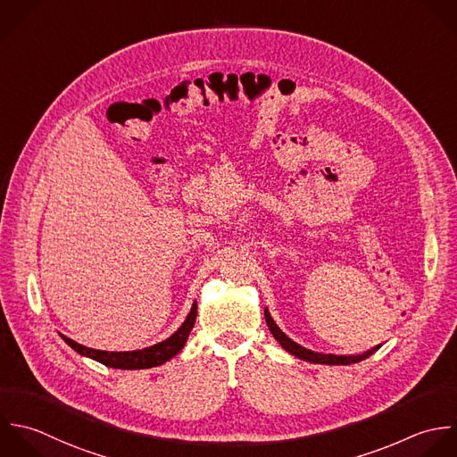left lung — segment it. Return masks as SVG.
Returning a JSON list of instances; mask_svg holds the SVG:
<instances>
[{
	"label": "left lung",
	"mask_w": 457,
	"mask_h": 457,
	"mask_svg": "<svg viewBox=\"0 0 457 457\" xmlns=\"http://www.w3.org/2000/svg\"><path fill=\"white\" fill-rule=\"evenodd\" d=\"M265 320H267V326H269L272 337L279 342V345H281L287 353H290L292 356H295V358H299V360H303V361H308V363H317V365H353V363H360V361L367 360L369 356H372V354L381 347V345H376L374 349H370V351H367V353H363V354H351V356H344V354H342V356H337V354L315 353V351H310V349L299 345V344L294 342L292 338H288V337L278 328V324L274 322V319L270 317V313H269L267 308H265Z\"/></svg>",
	"instance_id": "8db88e82"
}]
</instances>
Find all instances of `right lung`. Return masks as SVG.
Returning a JSON list of instances; mask_svg holds the SVG:
<instances>
[{"instance_id":"obj_1","label":"right lung","mask_w":457,"mask_h":457,"mask_svg":"<svg viewBox=\"0 0 457 457\" xmlns=\"http://www.w3.org/2000/svg\"><path fill=\"white\" fill-rule=\"evenodd\" d=\"M195 317H197V303L192 304L190 313L187 315L185 322L179 326V329L170 335L167 340L154 344L151 347L140 349V351H128V353H106V351H96L85 345L76 344L74 340L60 335L63 338V342L74 349L78 354L90 358L94 361H99L110 369H120V370H140V369H153V367H160L162 363L172 360L187 344L188 335L195 324Z\"/></svg>"}]
</instances>
